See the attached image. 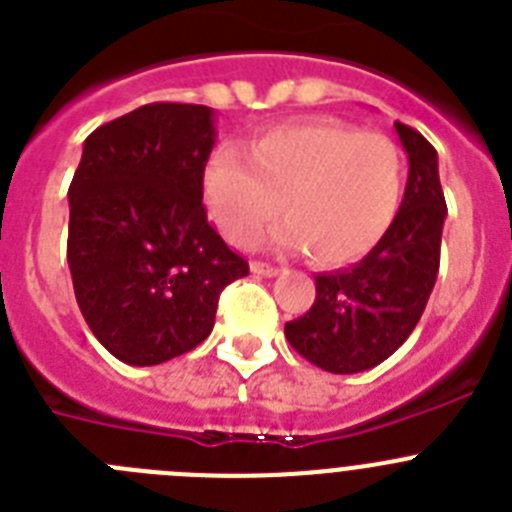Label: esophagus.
<instances>
[{"instance_id": "34e87169", "label": "esophagus", "mask_w": 512, "mask_h": 512, "mask_svg": "<svg viewBox=\"0 0 512 512\" xmlns=\"http://www.w3.org/2000/svg\"><path fill=\"white\" fill-rule=\"evenodd\" d=\"M252 273L255 275H262V278H275V275L280 273V267H275V265H270V262H260V260H255L252 262Z\"/></svg>"}]
</instances>
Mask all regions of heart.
Here are the masks:
<instances>
[{
  "instance_id": "b5f03b06",
  "label": "heart",
  "mask_w": 512,
  "mask_h": 512,
  "mask_svg": "<svg viewBox=\"0 0 512 512\" xmlns=\"http://www.w3.org/2000/svg\"><path fill=\"white\" fill-rule=\"evenodd\" d=\"M206 196L227 239L247 245L285 211L278 242L308 250L326 267L370 255L400 211L405 163L390 137L339 122H308L265 132L247 147L216 150L206 165Z\"/></svg>"
}]
</instances>
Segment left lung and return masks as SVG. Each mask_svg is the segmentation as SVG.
<instances>
[{
  "label": "left lung",
  "instance_id": "obj_1",
  "mask_svg": "<svg viewBox=\"0 0 512 512\" xmlns=\"http://www.w3.org/2000/svg\"><path fill=\"white\" fill-rule=\"evenodd\" d=\"M408 153V183L390 232L357 265L316 275V301L285 324V339L311 365L354 375L380 365L411 336L439 275L446 201L434 145L395 122Z\"/></svg>",
  "mask_w": 512,
  "mask_h": 512
}]
</instances>
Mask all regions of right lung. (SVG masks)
Segmentation results:
<instances>
[{"label":"right lung","mask_w":512,"mask_h":512,"mask_svg":"<svg viewBox=\"0 0 512 512\" xmlns=\"http://www.w3.org/2000/svg\"><path fill=\"white\" fill-rule=\"evenodd\" d=\"M214 112L155 101L101 124L68 188V267L104 349L150 367L199 347L219 296L250 273L204 209Z\"/></svg>","instance_id":"add662e5"}]
</instances>
